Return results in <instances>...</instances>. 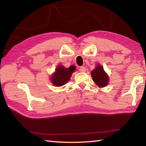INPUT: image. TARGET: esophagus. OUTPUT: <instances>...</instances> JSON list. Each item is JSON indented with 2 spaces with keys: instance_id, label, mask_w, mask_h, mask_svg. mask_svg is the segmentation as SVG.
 Returning a JSON list of instances; mask_svg holds the SVG:
<instances>
[{
  "instance_id": "esophagus-1",
  "label": "esophagus",
  "mask_w": 146,
  "mask_h": 146,
  "mask_svg": "<svg viewBox=\"0 0 146 146\" xmlns=\"http://www.w3.org/2000/svg\"><path fill=\"white\" fill-rule=\"evenodd\" d=\"M80 72H85L86 71V68L85 66H82L80 68Z\"/></svg>"
}]
</instances>
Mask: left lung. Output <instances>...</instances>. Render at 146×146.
<instances>
[{
    "label": "left lung",
    "instance_id": "1",
    "mask_svg": "<svg viewBox=\"0 0 146 146\" xmlns=\"http://www.w3.org/2000/svg\"><path fill=\"white\" fill-rule=\"evenodd\" d=\"M91 75L94 82L98 87H105L109 82V77L101 64L96 66L95 69L92 71Z\"/></svg>",
    "mask_w": 146,
    "mask_h": 146
}]
</instances>
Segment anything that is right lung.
<instances>
[{
	"label": "right lung",
	"mask_w": 146,
	"mask_h": 146,
	"mask_svg": "<svg viewBox=\"0 0 146 146\" xmlns=\"http://www.w3.org/2000/svg\"><path fill=\"white\" fill-rule=\"evenodd\" d=\"M76 70V67L71 65L69 68H64L63 65H58L51 75V82L55 86H61L69 81L71 75Z\"/></svg>",
	"instance_id": "1"
}]
</instances>
